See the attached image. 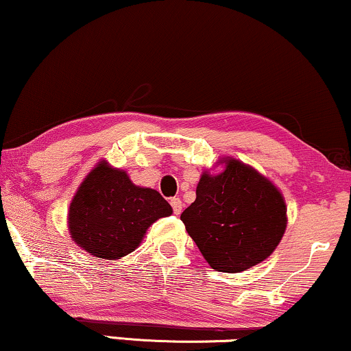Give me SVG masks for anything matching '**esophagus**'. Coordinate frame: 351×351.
<instances>
[{"mask_svg":"<svg viewBox=\"0 0 351 351\" xmlns=\"http://www.w3.org/2000/svg\"><path fill=\"white\" fill-rule=\"evenodd\" d=\"M171 207H173V212H175L176 215H180L181 212H183V202H181L180 197H171Z\"/></svg>","mask_w":351,"mask_h":351,"instance_id":"obj_1","label":"esophagus"}]
</instances>
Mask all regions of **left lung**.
Wrapping results in <instances>:
<instances>
[{
    "instance_id": "left-lung-1",
    "label": "left lung",
    "mask_w": 351,
    "mask_h": 351,
    "mask_svg": "<svg viewBox=\"0 0 351 351\" xmlns=\"http://www.w3.org/2000/svg\"><path fill=\"white\" fill-rule=\"evenodd\" d=\"M217 167L221 170L202 171L196 201L181 221L212 269L237 274L275 251L287 230V204L280 189L251 165L223 157Z\"/></svg>"
}]
</instances>
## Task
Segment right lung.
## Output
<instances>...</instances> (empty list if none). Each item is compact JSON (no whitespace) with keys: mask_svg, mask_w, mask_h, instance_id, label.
<instances>
[{"mask_svg":"<svg viewBox=\"0 0 351 351\" xmlns=\"http://www.w3.org/2000/svg\"><path fill=\"white\" fill-rule=\"evenodd\" d=\"M173 214L158 191L100 160L79 184L68 210L73 241L99 259L117 261L141 245L154 221Z\"/></svg>","mask_w":351,"mask_h":351,"instance_id":"1","label":"right lung"}]
</instances>
